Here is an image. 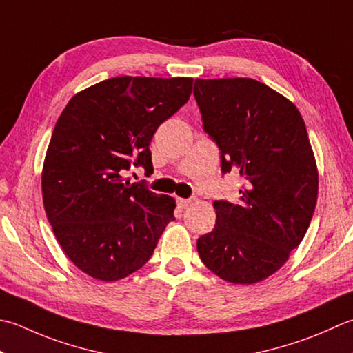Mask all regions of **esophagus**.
<instances>
[{
	"mask_svg": "<svg viewBox=\"0 0 353 353\" xmlns=\"http://www.w3.org/2000/svg\"><path fill=\"white\" fill-rule=\"evenodd\" d=\"M177 205H179V208H188V206H191L192 205V199H182V197H179L177 199Z\"/></svg>",
	"mask_w": 353,
	"mask_h": 353,
	"instance_id": "obj_1",
	"label": "esophagus"
}]
</instances>
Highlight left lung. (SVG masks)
Masks as SVG:
<instances>
[{
    "label": "left lung",
    "mask_w": 353,
    "mask_h": 353,
    "mask_svg": "<svg viewBox=\"0 0 353 353\" xmlns=\"http://www.w3.org/2000/svg\"><path fill=\"white\" fill-rule=\"evenodd\" d=\"M203 130L222 172L243 181L240 202L216 200L214 230L197 240L203 265L234 285L266 280L301 243L319 196L305 121L285 96L251 78L196 79Z\"/></svg>",
    "instance_id": "8db88e82"
}]
</instances>
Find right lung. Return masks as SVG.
<instances>
[{
    "label": "right lung",
    "instance_id": "obj_1",
    "mask_svg": "<svg viewBox=\"0 0 353 353\" xmlns=\"http://www.w3.org/2000/svg\"><path fill=\"white\" fill-rule=\"evenodd\" d=\"M192 90V78L117 76L76 93L48 143L43 202L72 263L101 281L141 269L174 220L176 200L125 172L153 170L150 142Z\"/></svg>",
    "mask_w": 353,
    "mask_h": 353
}]
</instances>
